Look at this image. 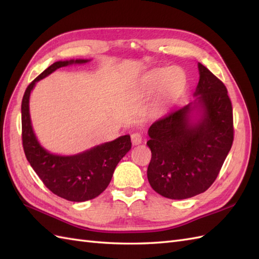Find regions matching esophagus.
<instances>
[{
    "instance_id": "esophagus-1",
    "label": "esophagus",
    "mask_w": 259,
    "mask_h": 259,
    "mask_svg": "<svg viewBox=\"0 0 259 259\" xmlns=\"http://www.w3.org/2000/svg\"><path fill=\"white\" fill-rule=\"evenodd\" d=\"M142 139H144V137L140 133H135L131 135V141H133V145L137 146V145H140L142 142Z\"/></svg>"
}]
</instances>
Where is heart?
I'll return each mask as SVG.
<instances>
[{"mask_svg": "<svg viewBox=\"0 0 259 259\" xmlns=\"http://www.w3.org/2000/svg\"><path fill=\"white\" fill-rule=\"evenodd\" d=\"M178 68H171L167 70H157L153 71L148 76V85L151 89H157V88L162 85L163 96L170 98L177 95V93L183 90L186 84V76L183 71L181 74Z\"/></svg>", "mask_w": 259, "mask_h": 259, "instance_id": "heart-1", "label": "heart"}]
</instances>
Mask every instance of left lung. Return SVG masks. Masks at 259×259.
I'll return each mask as SVG.
<instances>
[{
	"label": "left lung",
	"mask_w": 259,
	"mask_h": 259,
	"mask_svg": "<svg viewBox=\"0 0 259 259\" xmlns=\"http://www.w3.org/2000/svg\"><path fill=\"white\" fill-rule=\"evenodd\" d=\"M198 102L175 108L155 121L147 145L151 160L147 176L152 189L170 199H186L206 191L221 171L234 141L232 101L226 87L198 63ZM196 105L203 115L189 117Z\"/></svg>",
	"instance_id": "8db88e82"
}]
</instances>
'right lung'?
<instances>
[{
  "label": "right lung",
  "instance_id": "1",
  "mask_svg": "<svg viewBox=\"0 0 259 259\" xmlns=\"http://www.w3.org/2000/svg\"><path fill=\"white\" fill-rule=\"evenodd\" d=\"M88 60L58 61L50 65L27 85L22 99V145L27 161L49 190L70 201L93 199L106 190L119 161L131 149L130 136L99 145L74 156H57L38 144L33 133L30 112V93L35 82L46 78L59 68Z\"/></svg>",
  "mask_w": 259,
  "mask_h": 259
}]
</instances>
